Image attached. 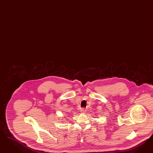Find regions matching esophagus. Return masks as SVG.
<instances>
[{
    "instance_id": "34e87169",
    "label": "esophagus",
    "mask_w": 153,
    "mask_h": 153,
    "mask_svg": "<svg viewBox=\"0 0 153 153\" xmlns=\"http://www.w3.org/2000/svg\"><path fill=\"white\" fill-rule=\"evenodd\" d=\"M80 111H81V113H86V110L85 108H80Z\"/></svg>"
}]
</instances>
